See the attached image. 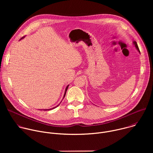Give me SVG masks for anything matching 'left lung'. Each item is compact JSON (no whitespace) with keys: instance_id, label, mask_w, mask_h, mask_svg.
Returning <instances> with one entry per match:
<instances>
[{"instance_id":"obj_1","label":"left lung","mask_w":153,"mask_h":153,"mask_svg":"<svg viewBox=\"0 0 153 153\" xmlns=\"http://www.w3.org/2000/svg\"><path fill=\"white\" fill-rule=\"evenodd\" d=\"M133 43H134V45H135V47H136V48H137V50H138V51L140 53V50H139V47H138V45H137V42H136V41H134V42H133Z\"/></svg>"}]
</instances>
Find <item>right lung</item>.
<instances>
[{
    "mask_svg": "<svg viewBox=\"0 0 153 153\" xmlns=\"http://www.w3.org/2000/svg\"><path fill=\"white\" fill-rule=\"evenodd\" d=\"M23 37H22L21 39H22ZM68 86H69V85H68V86H67V88H66V89H65V94H64V96H63V98L65 97V94H66V92H67V89H68ZM58 105H57V106H58ZM57 106H56V107H54V108H52V109H54V108H56ZM51 110V109H50V110Z\"/></svg>",
    "mask_w": 153,
    "mask_h": 153,
    "instance_id": "right-lung-1",
    "label": "right lung"
}]
</instances>
